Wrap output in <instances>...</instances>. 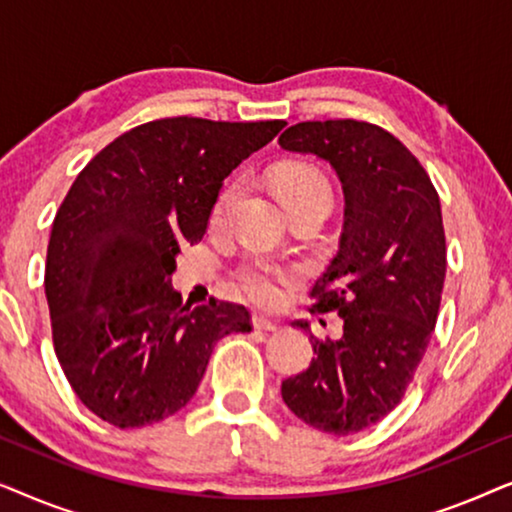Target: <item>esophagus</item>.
Listing matches in <instances>:
<instances>
[{
	"mask_svg": "<svg viewBox=\"0 0 512 512\" xmlns=\"http://www.w3.org/2000/svg\"><path fill=\"white\" fill-rule=\"evenodd\" d=\"M251 324H254L256 331H265V333H275L277 328H279L277 321L263 317V314H254V319H251Z\"/></svg>",
	"mask_w": 512,
	"mask_h": 512,
	"instance_id": "34e87169",
	"label": "esophagus"
}]
</instances>
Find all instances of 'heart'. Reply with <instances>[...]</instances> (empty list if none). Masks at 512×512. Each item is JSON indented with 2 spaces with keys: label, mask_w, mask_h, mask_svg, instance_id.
<instances>
[{
  "label": "heart",
  "mask_w": 512,
  "mask_h": 512,
  "mask_svg": "<svg viewBox=\"0 0 512 512\" xmlns=\"http://www.w3.org/2000/svg\"><path fill=\"white\" fill-rule=\"evenodd\" d=\"M275 188L279 200L289 212L291 207L303 205V202H324L331 207V184L319 170L310 165H291L284 167L275 177ZM240 184H228L219 193L212 209V223H223L228 219L230 209L235 207L237 198H240ZM289 282V272L282 268H272L268 263H249L247 268L240 272V286L247 296H251L258 303H275L279 298V286Z\"/></svg>",
  "instance_id": "obj_1"
}]
</instances>
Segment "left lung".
I'll return each mask as SVG.
<instances>
[{"instance_id": "obj_1", "label": "left lung", "mask_w": 512, "mask_h": 512, "mask_svg": "<svg viewBox=\"0 0 512 512\" xmlns=\"http://www.w3.org/2000/svg\"><path fill=\"white\" fill-rule=\"evenodd\" d=\"M279 146L331 165L345 195L338 254L312 289L314 310L345 326L338 340L310 335L314 359L282 382V398L305 424L349 436L401 403L429 347L447 268L440 200L419 160L377 125L307 121Z\"/></svg>"}]
</instances>
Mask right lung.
Here are the masks:
<instances>
[{"label":"right lung","mask_w":512,"mask_h":512,"mask_svg":"<svg viewBox=\"0 0 512 512\" xmlns=\"http://www.w3.org/2000/svg\"><path fill=\"white\" fill-rule=\"evenodd\" d=\"M284 121L163 118L83 167L55 214L46 256L53 345L90 412L118 429L160 422L198 391L214 345L251 331L244 305L188 307L172 272L205 235L223 179Z\"/></svg>","instance_id":"add662e5"}]
</instances>
